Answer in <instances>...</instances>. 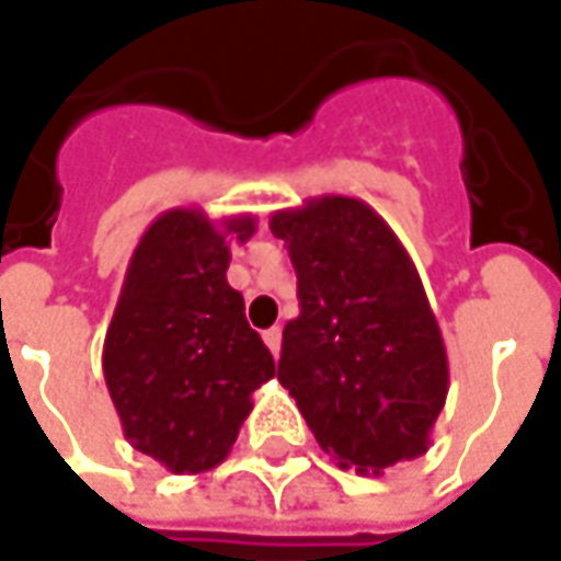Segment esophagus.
<instances>
[{
	"label": "esophagus",
	"mask_w": 561,
	"mask_h": 561,
	"mask_svg": "<svg viewBox=\"0 0 561 561\" xmlns=\"http://www.w3.org/2000/svg\"><path fill=\"white\" fill-rule=\"evenodd\" d=\"M265 343H268V350L271 353H274V356H277V353H280V328H277V324H274V328H268V331H265Z\"/></svg>",
	"instance_id": "obj_1"
}]
</instances>
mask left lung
I'll list each match as a JSON object with an SVG mask.
<instances>
[{
	"mask_svg": "<svg viewBox=\"0 0 561 561\" xmlns=\"http://www.w3.org/2000/svg\"><path fill=\"white\" fill-rule=\"evenodd\" d=\"M271 233L287 243L299 293L277 380L318 446L358 474L419 459L446 402L449 365L405 247L350 196L274 211Z\"/></svg>",
	"mask_w": 561,
	"mask_h": 561,
	"instance_id": "obj_1",
	"label": "left lung"
}]
</instances>
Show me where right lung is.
I'll list each match as a JSON object with an SVG mask.
<instances>
[{"instance_id":"obj_1","label":"right lung","mask_w":561,"mask_h":561,"mask_svg":"<svg viewBox=\"0 0 561 561\" xmlns=\"http://www.w3.org/2000/svg\"><path fill=\"white\" fill-rule=\"evenodd\" d=\"M255 233L252 215L211 221L171 208L146 227L124 274L102 371L124 437L174 474L221 465L274 377V358L227 284L230 243Z\"/></svg>"}]
</instances>
